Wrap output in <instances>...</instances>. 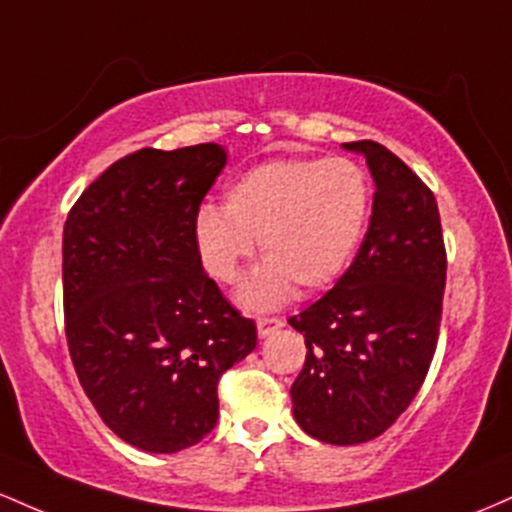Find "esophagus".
<instances>
[{
  "label": "esophagus",
  "mask_w": 512,
  "mask_h": 512,
  "mask_svg": "<svg viewBox=\"0 0 512 512\" xmlns=\"http://www.w3.org/2000/svg\"><path fill=\"white\" fill-rule=\"evenodd\" d=\"M280 326H285V321L280 317H258L256 319V329H258V336H261V338L271 336V333L278 331Z\"/></svg>",
  "instance_id": "esophagus-1"
}]
</instances>
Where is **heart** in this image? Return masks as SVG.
<instances>
[{
    "instance_id": "heart-1",
    "label": "heart",
    "mask_w": 512,
    "mask_h": 512,
    "mask_svg": "<svg viewBox=\"0 0 512 512\" xmlns=\"http://www.w3.org/2000/svg\"><path fill=\"white\" fill-rule=\"evenodd\" d=\"M370 215V186L348 159H273L244 171L225 208L198 210L193 237L205 271L234 283L254 256L266 261L239 290V302L271 309L300 292L331 285L353 258Z\"/></svg>"
}]
</instances>
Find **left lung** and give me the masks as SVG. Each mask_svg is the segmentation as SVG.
Returning a JSON list of instances; mask_svg holds the SVG:
<instances>
[{"instance_id":"8db88e82","label":"left lung","mask_w":512,"mask_h":512,"mask_svg":"<svg viewBox=\"0 0 512 512\" xmlns=\"http://www.w3.org/2000/svg\"><path fill=\"white\" fill-rule=\"evenodd\" d=\"M343 149L363 154L375 181L370 227L336 287L290 319L307 346L290 396L304 433L360 445L392 426L426 380L447 261L426 183L377 142Z\"/></svg>"}]
</instances>
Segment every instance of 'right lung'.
<instances>
[{
	"instance_id": "1",
	"label": "right lung",
	"mask_w": 512,
	"mask_h": 512,
	"mask_svg": "<svg viewBox=\"0 0 512 512\" xmlns=\"http://www.w3.org/2000/svg\"><path fill=\"white\" fill-rule=\"evenodd\" d=\"M225 164L215 142L128 154L79 195L62 232L74 370L101 421L154 455L215 428L222 372L256 348V324L208 278L193 237Z\"/></svg>"
}]
</instances>
